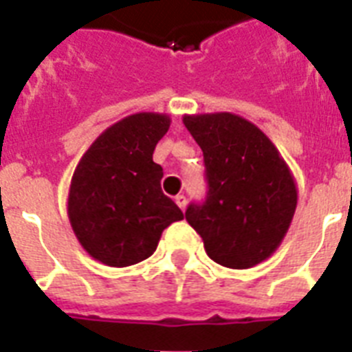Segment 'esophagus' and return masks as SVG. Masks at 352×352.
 Wrapping results in <instances>:
<instances>
[{
	"instance_id": "1",
	"label": "esophagus",
	"mask_w": 352,
	"mask_h": 352,
	"mask_svg": "<svg viewBox=\"0 0 352 352\" xmlns=\"http://www.w3.org/2000/svg\"><path fill=\"white\" fill-rule=\"evenodd\" d=\"M175 203H177V206H179V208L181 210H186V204H188V199H186V195H177L175 197Z\"/></svg>"
}]
</instances>
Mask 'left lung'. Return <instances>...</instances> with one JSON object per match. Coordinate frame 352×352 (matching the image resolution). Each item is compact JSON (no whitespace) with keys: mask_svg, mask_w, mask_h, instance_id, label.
Masks as SVG:
<instances>
[{"mask_svg":"<svg viewBox=\"0 0 352 352\" xmlns=\"http://www.w3.org/2000/svg\"><path fill=\"white\" fill-rule=\"evenodd\" d=\"M182 122L203 149L208 181L206 201L190 204L186 221L210 259L239 270L256 267L276 252L292 223V171L272 140L239 115H184Z\"/></svg>","mask_w":352,"mask_h":352,"instance_id":"1","label":"left lung"}]
</instances>
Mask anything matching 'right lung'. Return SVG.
I'll use <instances>...</instances> for the list:
<instances>
[{"label":"right lung","mask_w":352,"mask_h":352,"mask_svg":"<svg viewBox=\"0 0 352 352\" xmlns=\"http://www.w3.org/2000/svg\"><path fill=\"white\" fill-rule=\"evenodd\" d=\"M166 113H135L113 124L80 159L71 179L67 215L84 250L107 267L148 259L162 230L184 219L160 190L155 146L170 129Z\"/></svg>","instance_id":"1"}]
</instances>
